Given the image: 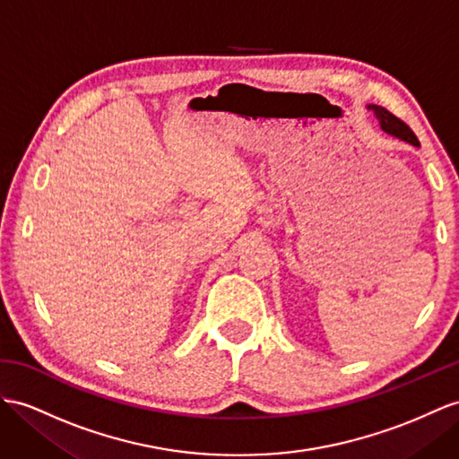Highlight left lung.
Listing matches in <instances>:
<instances>
[{
  "instance_id": "8db88e82",
  "label": "left lung",
  "mask_w": 459,
  "mask_h": 459,
  "mask_svg": "<svg viewBox=\"0 0 459 459\" xmlns=\"http://www.w3.org/2000/svg\"><path fill=\"white\" fill-rule=\"evenodd\" d=\"M367 108L376 116V120H378L380 129H382L384 134L392 135V137H395L399 141H405V143L413 145V147H420L417 135L411 132V127L405 122L399 120V117H395L394 114H390L385 108L376 107V104H368Z\"/></svg>"
}]
</instances>
